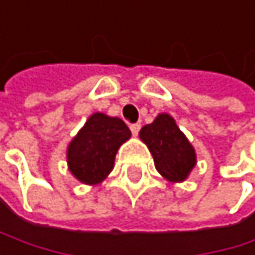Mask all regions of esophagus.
Returning a JSON list of instances; mask_svg holds the SVG:
<instances>
[{
	"mask_svg": "<svg viewBox=\"0 0 255 255\" xmlns=\"http://www.w3.org/2000/svg\"><path fill=\"white\" fill-rule=\"evenodd\" d=\"M130 130H131L133 136H137L139 134V130H140V124H131L130 125Z\"/></svg>",
	"mask_w": 255,
	"mask_h": 255,
	"instance_id": "1",
	"label": "esophagus"
}]
</instances>
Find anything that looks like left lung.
<instances>
[{
  "instance_id": "obj_1",
  "label": "left lung",
  "mask_w": 255,
  "mask_h": 255,
  "mask_svg": "<svg viewBox=\"0 0 255 255\" xmlns=\"http://www.w3.org/2000/svg\"><path fill=\"white\" fill-rule=\"evenodd\" d=\"M140 140L148 146L158 174L169 183H183L196 165V152L169 113H158L142 127Z\"/></svg>"
}]
</instances>
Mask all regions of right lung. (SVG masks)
Listing matches in <instances>:
<instances>
[{
    "label": "right lung",
    "instance_id": "add662e5",
    "mask_svg": "<svg viewBox=\"0 0 255 255\" xmlns=\"http://www.w3.org/2000/svg\"><path fill=\"white\" fill-rule=\"evenodd\" d=\"M130 137L122 119L101 112L90 115L66 148L69 172L83 184L103 183L113 171L118 149Z\"/></svg>",
    "mask_w": 255,
    "mask_h": 255
}]
</instances>
